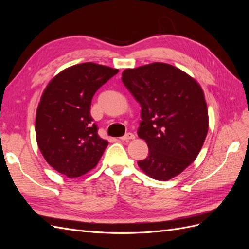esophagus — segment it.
Listing matches in <instances>:
<instances>
[{
  "label": "esophagus",
  "mask_w": 249,
  "mask_h": 249,
  "mask_svg": "<svg viewBox=\"0 0 249 249\" xmlns=\"http://www.w3.org/2000/svg\"><path fill=\"white\" fill-rule=\"evenodd\" d=\"M120 139L124 140V141H129V140H133V139H135V135H134V134H132V133H126V134L124 135V136L120 137Z\"/></svg>",
  "instance_id": "obj_1"
}]
</instances>
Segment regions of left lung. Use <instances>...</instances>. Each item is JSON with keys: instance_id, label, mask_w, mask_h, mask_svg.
<instances>
[{"instance_id": "obj_1", "label": "left lung", "mask_w": 249, "mask_h": 249, "mask_svg": "<svg viewBox=\"0 0 249 249\" xmlns=\"http://www.w3.org/2000/svg\"><path fill=\"white\" fill-rule=\"evenodd\" d=\"M124 86L141 106L138 136L148 157L138 161L150 178L168 180L196 159L209 129L205 94L198 83L170 64L127 69Z\"/></svg>"}]
</instances>
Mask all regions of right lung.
<instances>
[{"instance_id": "1", "label": "right lung", "mask_w": 249, "mask_h": 249, "mask_svg": "<svg viewBox=\"0 0 249 249\" xmlns=\"http://www.w3.org/2000/svg\"><path fill=\"white\" fill-rule=\"evenodd\" d=\"M118 70L92 62L77 64L53 78L36 112L37 144L51 166L78 178L99 163L108 141L97 134L90 115L94 93Z\"/></svg>"}]
</instances>
